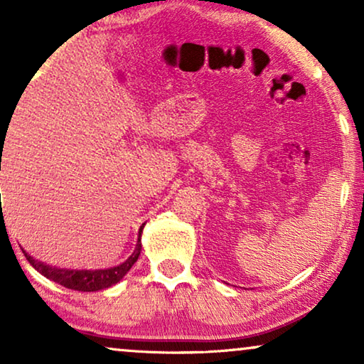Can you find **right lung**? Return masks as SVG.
<instances>
[{
	"label": "right lung",
	"instance_id": "obj_1",
	"mask_svg": "<svg viewBox=\"0 0 364 364\" xmlns=\"http://www.w3.org/2000/svg\"><path fill=\"white\" fill-rule=\"evenodd\" d=\"M146 223H142V227L139 228V238L136 243V248H134L132 255L127 258L126 262H122L121 265L104 268V270H69V268H58L46 265L44 262H39L36 258H33L26 250H23L26 260L31 263V265L36 268V270L44 275L49 280L59 283V285L69 288V290H77V291H99L104 290V288H109L116 285L124 278V275L131 270L134 263L137 262L139 255H141L142 250V230Z\"/></svg>",
	"mask_w": 364,
	"mask_h": 364
}]
</instances>
